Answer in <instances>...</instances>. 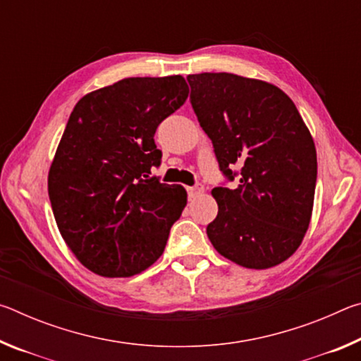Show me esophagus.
Here are the masks:
<instances>
[{"label":"esophagus","instance_id":"esophagus-1","mask_svg":"<svg viewBox=\"0 0 361 361\" xmlns=\"http://www.w3.org/2000/svg\"><path fill=\"white\" fill-rule=\"evenodd\" d=\"M204 192V186L200 185V183H197V185H194V186H191V188H188V195L191 199H194V197H197V195H200Z\"/></svg>","mask_w":361,"mask_h":361}]
</instances>
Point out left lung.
Instances as JSON below:
<instances>
[{"label": "left lung", "instance_id": "8db88e82", "mask_svg": "<svg viewBox=\"0 0 361 361\" xmlns=\"http://www.w3.org/2000/svg\"><path fill=\"white\" fill-rule=\"evenodd\" d=\"M188 82L219 170L229 181L239 175L235 189H212L218 215L207 235L235 264L277 266L301 245L312 216V135L295 103L276 85L232 73L189 75Z\"/></svg>", "mask_w": 361, "mask_h": 361}]
</instances>
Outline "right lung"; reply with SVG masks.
<instances>
[{"instance_id":"right-lung-1","label":"right lung","mask_w":361,"mask_h":361,"mask_svg":"<svg viewBox=\"0 0 361 361\" xmlns=\"http://www.w3.org/2000/svg\"><path fill=\"white\" fill-rule=\"evenodd\" d=\"M189 94L185 78H126L76 103L49 170L60 234L102 277H130L156 262L188 194L149 176L161 122Z\"/></svg>"}]
</instances>
